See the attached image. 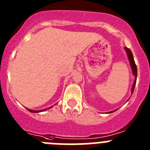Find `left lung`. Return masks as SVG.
I'll list each match as a JSON object with an SVG mask.
<instances>
[{"mask_svg": "<svg viewBox=\"0 0 150 150\" xmlns=\"http://www.w3.org/2000/svg\"><path fill=\"white\" fill-rule=\"evenodd\" d=\"M125 50H126V52H127V55H128V59L130 61V64L132 66V72H133V74L135 76V79H134V83L133 85V87H132V93H133L134 89V87H135V84H136V81H137V66L135 64V62L134 60V57H133V54H132V51L129 50L128 48H125Z\"/></svg>", "mask_w": 150, "mask_h": 150, "instance_id": "8db88e82", "label": "left lung"}]
</instances>
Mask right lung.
Instances as JSON below:
<instances>
[{
	"instance_id": "add662e5",
	"label": "right lung",
	"mask_w": 150,
	"mask_h": 150,
	"mask_svg": "<svg viewBox=\"0 0 150 150\" xmlns=\"http://www.w3.org/2000/svg\"><path fill=\"white\" fill-rule=\"evenodd\" d=\"M50 108H51V107H50ZM49 109H50V108H49ZM46 110V109L42 110H33L28 109V110L30 111V112H42V111H44V110Z\"/></svg>"
}]
</instances>
